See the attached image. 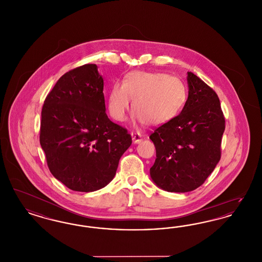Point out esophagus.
Wrapping results in <instances>:
<instances>
[{"label": "esophagus", "instance_id": "1", "mask_svg": "<svg viewBox=\"0 0 262 262\" xmlns=\"http://www.w3.org/2000/svg\"><path fill=\"white\" fill-rule=\"evenodd\" d=\"M130 135H132V137H133V141L135 143H139L142 140V136L138 132H133Z\"/></svg>", "mask_w": 262, "mask_h": 262}]
</instances>
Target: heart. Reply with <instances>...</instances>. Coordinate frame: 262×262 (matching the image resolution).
I'll return each mask as SVG.
<instances>
[{"mask_svg": "<svg viewBox=\"0 0 262 262\" xmlns=\"http://www.w3.org/2000/svg\"><path fill=\"white\" fill-rule=\"evenodd\" d=\"M137 118L148 125H162L180 113L187 99L184 82L163 73L132 72L123 83L113 84L108 96V110L113 119L124 121L130 99Z\"/></svg>", "mask_w": 262, "mask_h": 262, "instance_id": "b5f03b06", "label": "heart"}]
</instances>
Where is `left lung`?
Segmentation results:
<instances>
[{
	"mask_svg": "<svg viewBox=\"0 0 262 262\" xmlns=\"http://www.w3.org/2000/svg\"><path fill=\"white\" fill-rule=\"evenodd\" d=\"M187 84L188 97L181 114L149 137L156 149L151 179L171 192L200 187L221 158L225 118L218 95L191 72Z\"/></svg>",
	"mask_w": 262,
	"mask_h": 262,
	"instance_id": "8db88e82",
	"label": "left lung"
}]
</instances>
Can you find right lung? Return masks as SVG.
<instances>
[{"label":"right lung","instance_id":"right-lung-1","mask_svg":"<svg viewBox=\"0 0 262 262\" xmlns=\"http://www.w3.org/2000/svg\"><path fill=\"white\" fill-rule=\"evenodd\" d=\"M103 86L95 63L77 67L60 77L42 108L39 139L48 168L75 191L107 186L132 144L126 128L105 112Z\"/></svg>","mask_w":262,"mask_h":262}]
</instances>
